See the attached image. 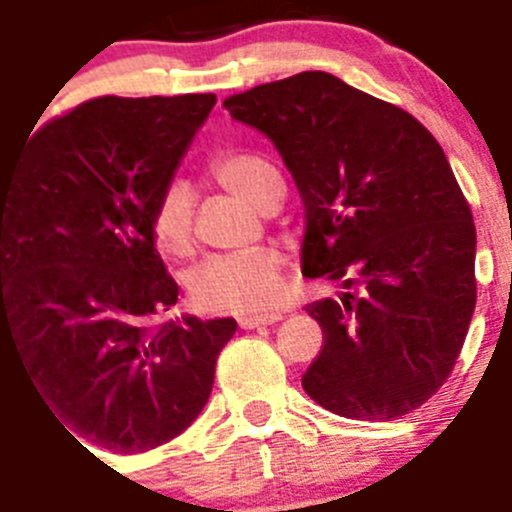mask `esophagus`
<instances>
[{
  "instance_id": "1",
  "label": "esophagus",
  "mask_w": 512,
  "mask_h": 512,
  "mask_svg": "<svg viewBox=\"0 0 512 512\" xmlns=\"http://www.w3.org/2000/svg\"><path fill=\"white\" fill-rule=\"evenodd\" d=\"M281 321V313H263V315H244L239 318V326L242 328H260L270 326V323Z\"/></svg>"
}]
</instances>
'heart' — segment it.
Segmentation results:
<instances>
[{
	"label": "heart",
	"mask_w": 512,
	"mask_h": 512,
	"mask_svg": "<svg viewBox=\"0 0 512 512\" xmlns=\"http://www.w3.org/2000/svg\"><path fill=\"white\" fill-rule=\"evenodd\" d=\"M210 176L220 189L252 207H263L273 186H281L278 170L252 152H231L210 162ZM191 191L170 184L157 197L149 226L160 249L186 255L194 239ZM281 289V255L273 247H252L239 255L210 257L189 276L191 302L205 313H263L276 305Z\"/></svg>",
	"instance_id": "b5f03b06"
}]
</instances>
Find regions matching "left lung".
<instances>
[{
	"instance_id": "left-lung-1",
	"label": "left lung",
	"mask_w": 512,
	"mask_h": 512,
	"mask_svg": "<svg viewBox=\"0 0 512 512\" xmlns=\"http://www.w3.org/2000/svg\"><path fill=\"white\" fill-rule=\"evenodd\" d=\"M278 149L305 205V307L323 350L302 376L326 410L392 421L450 376L476 307V226L439 141L400 107L305 70L223 102Z\"/></svg>"
}]
</instances>
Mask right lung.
I'll return each instance as SVG.
<instances>
[{
    "label": "right lung",
    "mask_w": 512,
    "mask_h": 512,
    "mask_svg": "<svg viewBox=\"0 0 512 512\" xmlns=\"http://www.w3.org/2000/svg\"><path fill=\"white\" fill-rule=\"evenodd\" d=\"M213 107L215 94L91 99L0 168V344L12 339L62 429L112 452L189 429L236 331L234 318L160 321L178 284L149 226Z\"/></svg>",
    "instance_id": "right-lung-1"
}]
</instances>
